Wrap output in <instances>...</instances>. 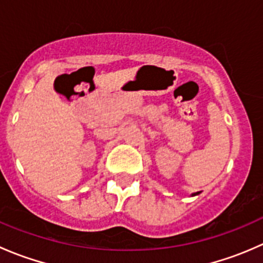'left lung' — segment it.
Here are the masks:
<instances>
[{
  "mask_svg": "<svg viewBox=\"0 0 263 263\" xmlns=\"http://www.w3.org/2000/svg\"><path fill=\"white\" fill-rule=\"evenodd\" d=\"M197 195H200V192H196V193H192V196H197Z\"/></svg>",
  "mask_w": 263,
  "mask_h": 263,
  "instance_id": "left-lung-1",
  "label": "left lung"
}]
</instances>
